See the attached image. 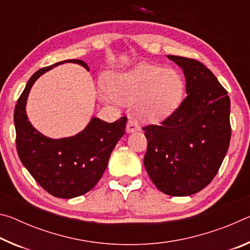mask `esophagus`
Returning <instances> with one entry per match:
<instances>
[{"label":"esophagus","instance_id":"esophagus-1","mask_svg":"<svg viewBox=\"0 0 250 250\" xmlns=\"http://www.w3.org/2000/svg\"><path fill=\"white\" fill-rule=\"evenodd\" d=\"M140 130V126H139L138 122L135 121L133 118H130L128 124H126V132L131 133V132H134V131H138Z\"/></svg>","mask_w":250,"mask_h":250}]
</instances>
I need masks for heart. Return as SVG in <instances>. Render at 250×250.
<instances>
[{"mask_svg":"<svg viewBox=\"0 0 250 250\" xmlns=\"http://www.w3.org/2000/svg\"><path fill=\"white\" fill-rule=\"evenodd\" d=\"M105 91L117 100H139V112L150 121H161L179 107L184 95V79L174 69L140 64L125 73L104 79Z\"/></svg>","mask_w":250,"mask_h":250,"instance_id":"heart-1","label":"heart"}]
</instances>
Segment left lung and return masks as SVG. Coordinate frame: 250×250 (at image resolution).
<instances>
[{
    "instance_id": "obj_1",
    "label": "left lung",
    "mask_w": 250,
    "mask_h": 250,
    "mask_svg": "<svg viewBox=\"0 0 250 250\" xmlns=\"http://www.w3.org/2000/svg\"><path fill=\"white\" fill-rule=\"evenodd\" d=\"M185 76L188 96L160 125L143 126L146 170L161 192L188 196L208 185L229 146L230 100L215 75L196 59L167 55Z\"/></svg>"
}]
</instances>
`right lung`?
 Here are the masks:
<instances>
[{"label": "right lung", "mask_w": 250, "mask_h": 250, "mask_svg": "<svg viewBox=\"0 0 250 250\" xmlns=\"http://www.w3.org/2000/svg\"><path fill=\"white\" fill-rule=\"evenodd\" d=\"M62 62H76L89 70L80 59H68L37 70L15 105L14 125L16 150L34 180L55 197L73 198L89 192L103 177L112 150L125 132L126 117L112 124L92 118L80 133L57 140L34 129L25 111L28 92L40 76Z\"/></svg>", "instance_id": "right-lung-1"}]
</instances>
